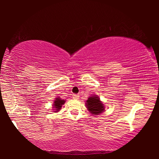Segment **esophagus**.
<instances>
[{
  "instance_id": "obj_1",
  "label": "esophagus",
  "mask_w": 159,
  "mask_h": 159,
  "mask_svg": "<svg viewBox=\"0 0 159 159\" xmlns=\"http://www.w3.org/2000/svg\"><path fill=\"white\" fill-rule=\"evenodd\" d=\"M72 98H73V99H78L79 98V95H76V94H74V95H72Z\"/></svg>"
}]
</instances>
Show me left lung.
Wrapping results in <instances>:
<instances>
[{
  "instance_id": "obj_1",
  "label": "left lung",
  "mask_w": 159,
  "mask_h": 159,
  "mask_svg": "<svg viewBox=\"0 0 159 159\" xmlns=\"http://www.w3.org/2000/svg\"><path fill=\"white\" fill-rule=\"evenodd\" d=\"M85 104L89 111L94 115H98L104 111V104L96 96H92L88 98Z\"/></svg>"
}]
</instances>
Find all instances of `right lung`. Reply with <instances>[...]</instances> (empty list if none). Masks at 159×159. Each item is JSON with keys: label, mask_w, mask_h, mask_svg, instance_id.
Returning a JSON list of instances; mask_svg holds the SVG:
<instances>
[{"label": "right lung", "mask_w": 159, "mask_h": 159, "mask_svg": "<svg viewBox=\"0 0 159 159\" xmlns=\"http://www.w3.org/2000/svg\"><path fill=\"white\" fill-rule=\"evenodd\" d=\"M64 102H65V101H64V99H61L60 98H56L55 102H54V104H53L54 107H55V110H56L55 112H57L59 110L61 109V106H62L64 104Z\"/></svg>", "instance_id": "right-lung-1"}]
</instances>
